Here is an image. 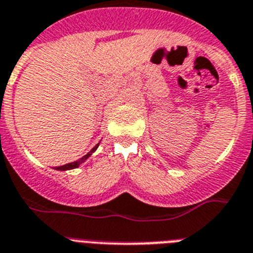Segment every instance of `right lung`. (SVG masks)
<instances>
[{
	"instance_id": "add662e5",
	"label": "right lung",
	"mask_w": 253,
	"mask_h": 253,
	"mask_svg": "<svg viewBox=\"0 0 253 253\" xmlns=\"http://www.w3.org/2000/svg\"><path fill=\"white\" fill-rule=\"evenodd\" d=\"M99 144H100V143H99ZM99 144H96V145H95L94 148H92V149L90 150V152L87 153L86 156L82 157V158L77 159V161H74V162H72V163H68V165H64V166L55 167V169H58V171H68V169H77V167L80 166V165H82V163H84V161H86V159H88V157H91V154H92V153H95V150L97 149V146H99Z\"/></svg>"
}]
</instances>
